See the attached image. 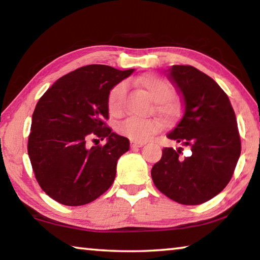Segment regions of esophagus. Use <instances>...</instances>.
I'll list each match as a JSON object with an SVG mask.
<instances>
[{
  "label": "esophagus",
  "instance_id": "obj_1",
  "mask_svg": "<svg viewBox=\"0 0 260 260\" xmlns=\"http://www.w3.org/2000/svg\"><path fill=\"white\" fill-rule=\"evenodd\" d=\"M145 143L143 142H135V141H131V148H139V147H142Z\"/></svg>",
  "mask_w": 260,
  "mask_h": 260
}]
</instances>
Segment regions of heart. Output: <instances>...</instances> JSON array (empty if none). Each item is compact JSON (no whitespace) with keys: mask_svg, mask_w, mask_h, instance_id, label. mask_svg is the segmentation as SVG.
<instances>
[{"mask_svg":"<svg viewBox=\"0 0 260 260\" xmlns=\"http://www.w3.org/2000/svg\"><path fill=\"white\" fill-rule=\"evenodd\" d=\"M135 84L139 85L149 95V98L155 102L154 110L158 114L164 117L173 115L174 106L168 100L173 94V88L169 83L154 75H146L135 80ZM125 95L126 85L123 83L115 85L108 93L107 106L113 117H122L125 112ZM161 128L162 123L157 119L129 118L119 123L117 132L132 141L145 142L154 134L158 133Z\"/></svg>","mask_w":260,"mask_h":260,"instance_id":"obj_1","label":"heart"}]
</instances>
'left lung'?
<instances>
[{
	"label": "left lung",
	"mask_w": 260,
	"mask_h": 260,
	"mask_svg": "<svg viewBox=\"0 0 260 260\" xmlns=\"http://www.w3.org/2000/svg\"><path fill=\"white\" fill-rule=\"evenodd\" d=\"M168 78L183 100V115L167 135L191 149L164 148L152 168L158 190L184 205L202 204L229 183L241 155L236 115L226 93L210 77L191 65H173Z\"/></svg>",
	"instance_id": "8db88e82"
}]
</instances>
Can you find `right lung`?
Segmentation results:
<instances>
[{"label": "right lung", "instance_id": "1", "mask_svg": "<svg viewBox=\"0 0 260 260\" xmlns=\"http://www.w3.org/2000/svg\"><path fill=\"white\" fill-rule=\"evenodd\" d=\"M133 71L81 67L58 79L38 100L28 154L38 184L58 203L87 204L114 182L118 158L129 149V140L107 126V98ZM104 138L106 144L87 148L88 140Z\"/></svg>", "mask_w": 260, "mask_h": 260}]
</instances>
